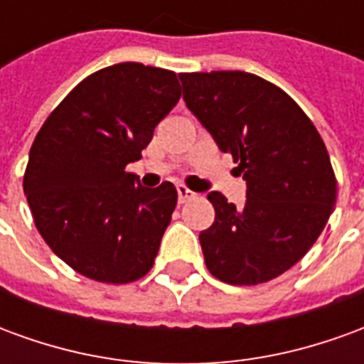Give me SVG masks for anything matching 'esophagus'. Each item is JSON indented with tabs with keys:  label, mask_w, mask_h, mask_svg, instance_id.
<instances>
[{
	"label": "esophagus",
	"mask_w": 364,
	"mask_h": 364,
	"mask_svg": "<svg viewBox=\"0 0 364 364\" xmlns=\"http://www.w3.org/2000/svg\"><path fill=\"white\" fill-rule=\"evenodd\" d=\"M177 195H179V203H187L189 198H195V193L191 189H187L185 185H177Z\"/></svg>",
	"instance_id": "esophagus-1"
}]
</instances>
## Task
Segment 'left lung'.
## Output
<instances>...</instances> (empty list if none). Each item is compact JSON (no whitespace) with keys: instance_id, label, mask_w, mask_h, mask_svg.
Returning a JSON list of instances; mask_svg holds the SVG:
<instances>
[{"instance_id":"1","label":"left lung","mask_w":364,"mask_h":364,"mask_svg":"<svg viewBox=\"0 0 364 364\" xmlns=\"http://www.w3.org/2000/svg\"><path fill=\"white\" fill-rule=\"evenodd\" d=\"M179 80L189 111L247 183L242 208L208 193L216 216L198 236L206 267L228 284L271 281L304 257L333 210L326 144L294 99L259 75L195 72Z\"/></svg>"}]
</instances>
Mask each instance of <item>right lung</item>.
<instances>
[{"mask_svg": "<svg viewBox=\"0 0 364 364\" xmlns=\"http://www.w3.org/2000/svg\"><path fill=\"white\" fill-rule=\"evenodd\" d=\"M179 97L175 72L122 62L77 83L38 130L23 189L44 242L83 277L127 284L154 265L177 191L142 187L127 166Z\"/></svg>", "mask_w": 364, "mask_h": 364, "instance_id": "right-lung-1", "label": "right lung"}]
</instances>
